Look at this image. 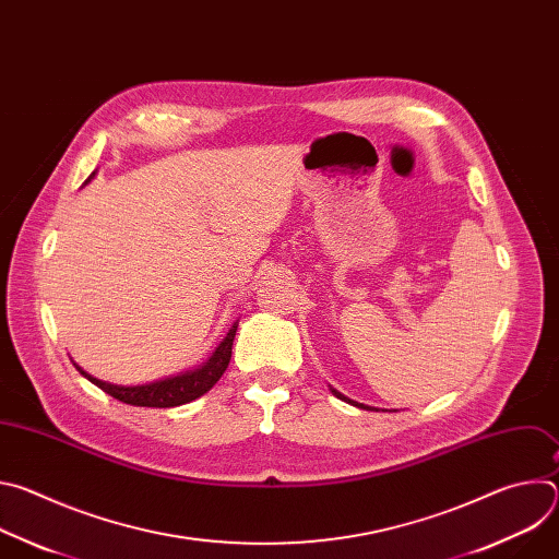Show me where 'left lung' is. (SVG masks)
<instances>
[{
	"label": "left lung",
	"mask_w": 559,
	"mask_h": 559,
	"mask_svg": "<svg viewBox=\"0 0 559 559\" xmlns=\"http://www.w3.org/2000/svg\"><path fill=\"white\" fill-rule=\"evenodd\" d=\"M332 389V393L336 395V397H341V401H345V403H349V405H354V407H358V409H367V412H378L376 407H369V405H362V403H356V401H352V397H347L345 393H341L338 389H334V386H330ZM395 412V409H393Z\"/></svg>",
	"instance_id": "8db88e82"
}]
</instances>
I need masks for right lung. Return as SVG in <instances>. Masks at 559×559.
Listing matches in <instances>:
<instances>
[{
    "label": "right lung",
    "mask_w": 559,
    "mask_h": 559,
    "mask_svg": "<svg viewBox=\"0 0 559 559\" xmlns=\"http://www.w3.org/2000/svg\"><path fill=\"white\" fill-rule=\"evenodd\" d=\"M93 177H95V173L88 177V181ZM236 328H238V321L229 328L225 338L216 345V349L212 352V356L203 365H199L194 369H188V371H181V373L170 376V378L145 382V384H112V382H106V380H99V378L91 376L76 362H74V367H76L79 373L88 378L93 384H97L99 389H104L106 393H110L112 397H117V401H121L126 405L156 407V409L179 407V405L192 403V401H197V397H201L203 393H207L218 382V378L225 373V369L229 365V358H231V345H234Z\"/></svg>",
    "instance_id": "obj_1"
}]
</instances>
